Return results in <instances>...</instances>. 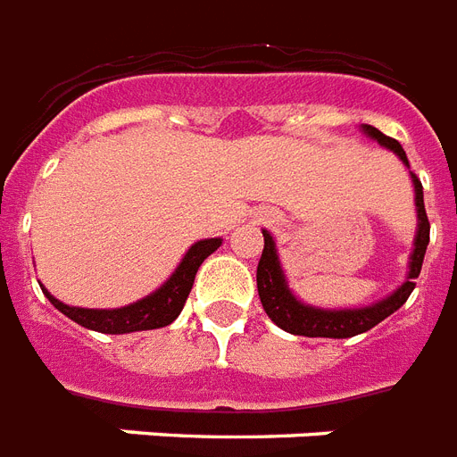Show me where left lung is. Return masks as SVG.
<instances>
[{
    "label": "left lung",
    "instance_id": "obj_1",
    "mask_svg": "<svg viewBox=\"0 0 457 457\" xmlns=\"http://www.w3.org/2000/svg\"><path fill=\"white\" fill-rule=\"evenodd\" d=\"M362 130L368 132L370 137L377 139L379 145L389 146L391 152H396L405 165H408V156H405L403 146L398 145L394 137H386L382 132L365 125ZM412 182H415V206H418V237H415V251L411 258V272L401 289L391 294L389 299L379 301V303L370 305V308H355V311H320L312 305H303L292 296V292L287 289L285 275L279 270L278 251H275V242L268 232H263V253L258 261L256 282H258V296L263 303L268 318L278 327H282L285 332L299 334V337H329V339H348L355 334H362L379 325L384 318H389L391 312L398 311L401 305L408 301V296L415 289V279L420 278L422 270V261H425L427 244H429V218L425 211V196H422V182L412 172Z\"/></svg>",
    "mask_w": 457,
    "mask_h": 457
}]
</instances>
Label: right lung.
<instances>
[{
	"mask_svg": "<svg viewBox=\"0 0 457 457\" xmlns=\"http://www.w3.org/2000/svg\"><path fill=\"white\" fill-rule=\"evenodd\" d=\"M218 246H220V239H204V242H196L192 249L187 251V256L182 258V263L178 265L175 275H172L158 292H154L152 296H146V299L137 301V303L125 305V308H116V311L71 308V305L61 303L59 299H54L46 289H42V292L46 294V299L52 301L54 308H59L63 315L75 320L78 325L87 327V329H95V332L128 334L142 332V329H158V327L170 325L172 320L178 318L187 296L192 292L194 278H196L199 265L204 263Z\"/></svg>",
	"mask_w": 457,
	"mask_h": 457,
	"instance_id": "obj_1",
	"label": "right lung"
}]
</instances>
